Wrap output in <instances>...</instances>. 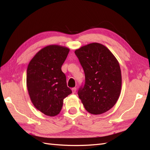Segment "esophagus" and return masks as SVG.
I'll return each mask as SVG.
<instances>
[{"label": "esophagus", "mask_w": 150, "mask_h": 150, "mask_svg": "<svg viewBox=\"0 0 150 150\" xmlns=\"http://www.w3.org/2000/svg\"><path fill=\"white\" fill-rule=\"evenodd\" d=\"M71 91H72V93H75L76 92V88H75V87L72 88H71Z\"/></svg>", "instance_id": "esophagus-1"}]
</instances>
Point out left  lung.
<instances>
[{"label": "left lung", "mask_w": 150, "mask_h": 150, "mask_svg": "<svg viewBox=\"0 0 150 150\" xmlns=\"http://www.w3.org/2000/svg\"><path fill=\"white\" fill-rule=\"evenodd\" d=\"M82 65L85 81L78 95L87 112L103 114L116 103L121 93L122 76L119 63L111 51L98 42L75 51Z\"/></svg>", "instance_id": "1"}]
</instances>
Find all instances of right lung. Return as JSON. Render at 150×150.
<instances>
[{"label": "right lung", "instance_id": "obj_1", "mask_svg": "<svg viewBox=\"0 0 150 150\" xmlns=\"http://www.w3.org/2000/svg\"><path fill=\"white\" fill-rule=\"evenodd\" d=\"M69 51L65 46H47L38 51L28 67L26 84L30 99L38 110L48 116L59 113L63 99L72 92L62 71Z\"/></svg>", "mask_w": 150, "mask_h": 150}]
</instances>
